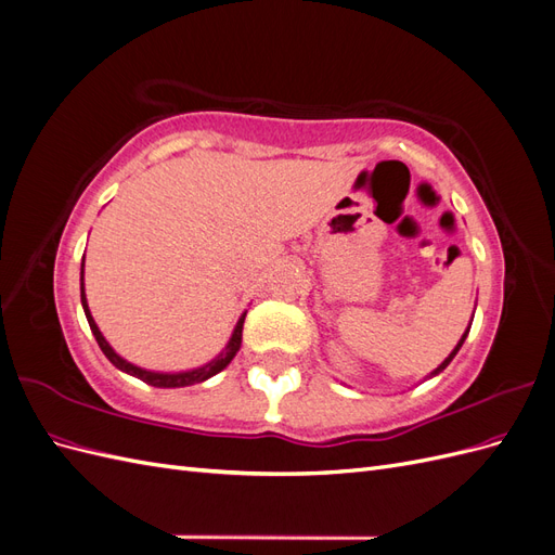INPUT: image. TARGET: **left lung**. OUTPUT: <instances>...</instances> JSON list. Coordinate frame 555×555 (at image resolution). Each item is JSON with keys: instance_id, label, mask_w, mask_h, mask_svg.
<instances>
[{"instance_id": "obj_1", "label": "left lung", "mask_w": 555, "mask_h": 555, "mask_svg": "<svg viewBox=\"0 0 555 555\" xmlns=\"http://www.w3.org/2000/svg\"><path fill=\"white\" fill-rule=\"evenodd\" d=\"M467 333H469V326H467V331H465V333H463V338H461V340H459V345H456V347H453V351H451V354H449V357H447V359H444V361H442V363H440V365H438V367H435V371H433V375H438V373H442V371H444V367H447V365H449V363H451V359H453V357H456V354H459V349H461V347H463V343H465V338H467Z\"/></svg>"}]
</instances>
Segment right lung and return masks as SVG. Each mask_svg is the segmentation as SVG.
Segmentation results:
<instances>
[{
	"mask_svg": "<svg viewBox=\"0 0 555 555\" xmlns=\"http://www.w3.org/2000/svg\"><path fill=\"white\" fill-rule=\"evenodd\" d=\"M82 266H86V257H82ZM82 271V268H80ZM82 275V273H80ZM82 280V278H80ZM80 304H82V310H86V317H88V324L94 333V338L99 343V347H102V351L106 354V359L115 365L120 367L122 373L127 375H133L143 379L145 384H153V386H159V389H178V386H190V384H198V382H206L208 377L217 375L220 371H224V367L231 363V359L236 357V351L241 349V340H243V322H245V314L238 319L236 328H233L231 333V340L227 345V349L222 351L220 357L212 359L210 363H206L204 367H196V371H188V373H153V371H143V367L133 365L129 361H125L120 354H115V349L106 343V338L102 335V331H99V326L94 324V319L90 314V308H88V298H86V289H82V282H80Z\"/></svg>",
	"mask_w": 555,
	"mask_h": 555,
	"instance_id": "right-lung-1",
	"label": "right lung"
}]
</instances>
